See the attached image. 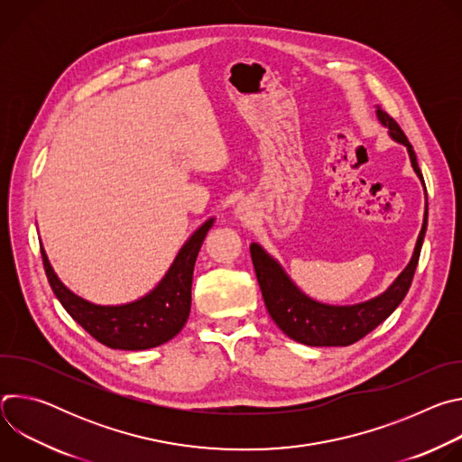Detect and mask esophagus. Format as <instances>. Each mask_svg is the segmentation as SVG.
Instances as JSON below:
<instances>
[{"mask_svg": "<svg viewBox=\"0 0 462 462\" xmlns=\"http://www.w3.org/2000/svg\"><path fill=\"white\" fill-rule=\"evenodd\" d=\"M236 216H237L241 221H246V219H248V212H246V208H245L243 205H239V207H237Z\"/></svg>", "mask_w": 462, "mask_h": 462, "instance_id": "1", "label": "esophagus"}]
</instances>
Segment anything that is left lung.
Listing matches in <instances>:
<instances>
[{"label": "left lung", "mask_w": 462, "mask_h": 462, "mask_svg": "<svg viewBox=\"0 0 462 462\" xmlns=\"http://www.w3.org/2000/svg\"><path fill=\"white\" fill-rule=\"evenodd\" d=\"M376 116L380 124L389 129V137L394 143L406 146L411 166L419 175L420 182L424 184L422 171L417 162V155L408 137L404 135V131L401 129V125L378 106H376ZM426 226H428V199H426V210H424V223H422L420 234L415 245V252L411 255V261L408 263V267L401 273L397 280L391 283V287L385 292L355 305H327L309 298L294 285V282L287 276L283 267L271 254L263 250L261 245L252 243L250 245L252 263H254L263 300H265L271 318L289 338L310 347H346L358 342L360 338L369 335L376 325H380L406 298L413 282L419 257H420Z\"/></svg>", "instance_id": "left-lung-1"}]
</instances>
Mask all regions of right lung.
I'll return each mask as SVG.
<instances>
[{"label": "right lung", "mask_w": 462, "mask_h": 462, "mask_svg": "<svg viewBox=\"0 0 462 462\" xmlns=\"http://www.w3.org/2000/svg\"><path fill=\"white\" fill-rule=\"evenodd\" d=\"M212 225L214 217L197 228L182 245L159 285L131 303L97 305L77 296L60 282L42 248L43 269L58 301L97 342L122 351L152 349L179 335L189 316L195 259Z\"/></svg>", "instance_id": "right-lung-1"}]
</instances>
